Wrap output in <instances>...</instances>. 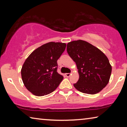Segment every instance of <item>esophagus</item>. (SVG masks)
I'll return each mask as SVG.
<instances>
[{"instance_id":"1","label":"esophagus","mask_w":127,"mask_h":127,"mask_svg":"<svg viewBox=\"0 0 127 127\" xmlns=\"http://www.w3.org/2000/svg\"><path fill=\"white\" fill-rule=\"evenodd\" d=\"M65 76H66V77H69L70 76V73H65Z\"/></svg>"}]
</instances>
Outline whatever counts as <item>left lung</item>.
Returning <instances> with one entry per match:
<instances>
[{
	"label": "left lung",
	"instance_id": "1",
	"mask_svg": "<svg viewBox=\"0 0 127 127\" xmlns=\"http://www.w3.org/2000/svg\"><path fill=\"white\" fill-rule=\"evenodd\" d=\"M66 50L78 69L79 79L73 85L77 90L94 95L105 87L109 82L112 68L104 53L81 40L68 42Z\"/></svg>",
	"mask_w": 127,
	"mask_h": 127
}]
</instances>
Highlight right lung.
<instances>
[{
  "mask_svg": "<svg viewBox=\"0 0 127 127\" xmlns=\"http://www.w3.org/2000/svg\"><path fill=\"white\" fill-rule=\"evenodd\" d=\"M66 44L50 42L31 53L21 69V77L26 89L33 95L42 96L58 87L63 77L57 72V61L66 48Z\"/></svg>",
  "mask_w": 127,
  "mask_h": 127,
  "instance_id": "1",
  "label": "right lung"
}]
</instances>
